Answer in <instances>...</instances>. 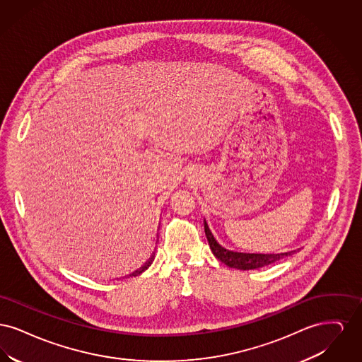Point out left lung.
<instances>
[{"mask_svg": "<svg viewBox=\"0 0 362 362\" xmlns=\"http://www.w3.org/2000/svg\"><path fill=\"white\" fill-rule=\"evenodd\" d=\"M204 228H205V235H206L213 255L232 269L254 270V269L264 267L272 263H276L279 259L289 257L296 252V251H289V252H284V254H250V252L230 251V250L223 247L214 238V235L211 233V230L207 225L206 220H204Z\"/></svg>", "mask_w": 362, "mask_h": 362, "instance_id": "left-lung-1", "label": "left lung"}]
</instances>
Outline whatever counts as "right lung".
<instances>
[{"label":"right lung","mask_w":362,"mask_h":362,"mask_svg":"<svg viewBox=\"0 0 362 362\" xmlns=\"http://www.w3.org/2000/svg\"><path fill=\"white\" fill-rule=\"evenodd\" d=\"M153 260H155V252H153V255H152V257H151V258L148 259V260H146V262H145V264H144V266H141V267H139V269H138V270H136V272H134V273H132V274H129V276H139V274H141V273H144V272H145V270H146V269H148V267H149V266H151V264H152V263H153Z\"/></svg>","instance_id":"1"}]
</instances>
